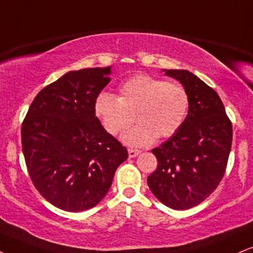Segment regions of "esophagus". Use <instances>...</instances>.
<instances>
[{"instance_id": "obj_1", "label": "esophagus", "mask_w": 253, "mask_h": 253, "mask_svg": "<svg viewBox=\"0 0 253 253\" xmlns=\"http://www.w3.org/2000/svg\"><path fill=\"white\" fill-rule=\"evenodd\" d=\"M140 151L138 150H133V148H128V157L129 158H135L136 156H139Z\"/></svg>"}]
</instances>
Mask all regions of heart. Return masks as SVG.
Instances as JSON below:
<instances>
[{
	"mask_svg": "<svg viewBox=\"0 0 253 253\" xmlns=\"http://www.w3.org/2000/svg\"><path fill=\"white\" fill-rule=\"evenodd\" d=\"M190 109V97L184 87L164 79L138 74L125 81L119 96L102 92L94 101V113L103 128L118 134L134 123L138 126L123 135L130 146H147L158 138L178 132Z\"/></svg>",
	"mask_w": 253,
	"mask_h": 253,
	"instance_id": "heart-1",
	"label": "heart"
}]
</instances>
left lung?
<instances>
[{
	"label": "left lung",
	"mask_w": 253,
	"mask_h": 253,
	"mask_svg": "<svg viewBox=\"0 0 253 253\" xmlns=\"http://www.w3.org/2000/svg\"><path fill=\"white\" fill-rule=\"evenodd\" d=\"M163 72L186 89L190 109L178 132L152 150L158 167L147 184L167 208L188 210L205 200L223 179L232 144V124L217 92L199 78L185 69Z\"/></svg>",
	"instance_id": "1"
}]
</instances>
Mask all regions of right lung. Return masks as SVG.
<instances>
[{
	"mask_svg": "<svg viewBox=\"0 0 253 253\" xmlns=\"http://www.w3.org/2000/svg\"><path fill=\"white\" fill-rule=\"evenodd\" d=\"M112 67L72 71L40 92L23 120L22 151L33 184L57 209L86 211L103 199L128 157L94 113Z\"/></svg>",
	"mask_w": 253,
	"mask_h": 253,
	"instance_id": "right-lung-1",
	"label": "right lung"
}]
</instances>
